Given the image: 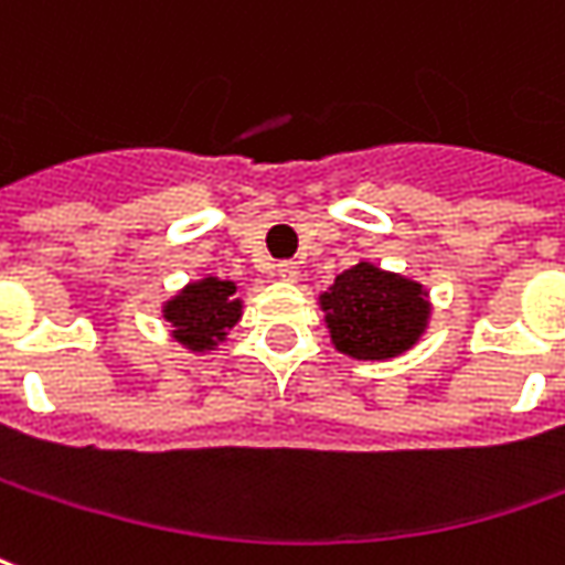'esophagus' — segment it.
Returning <instances> with one entry per match:
<instances>
[{"instance_id":"esophagus-1","label":"esophagus","mask_w":565,"mask_h":565,"mask_svg":"<svg viewBox=\"0 0 565 565\" xmlns=\"http://www.w3.org/2000/svg\"><path fill=\"white\" fill-rule=\"evenodd\" d=\"M278 278H281V281H299V263H294V259H284V263H278Z\"/></svg>"}]
</instances>
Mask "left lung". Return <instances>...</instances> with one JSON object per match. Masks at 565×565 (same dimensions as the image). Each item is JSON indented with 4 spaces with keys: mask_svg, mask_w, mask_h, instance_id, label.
<instances>
[{
    "mask_svg": "<svg viewBox=\"0 0 565 565\" xmlns=\"http://www.w3.org/2000/svg\"><path fill=\"white\" fill-rule=\"evenodd\" d=\"M318 306L339 354L354 361H392L413 349L431 321L425 284L361 259L330 284Z\"/></svg>",
    "mask_w": 565,
    "mask_h": 565,
    "instance_id": "8db88e82",
    "label": "left lung"
}]
</instances>
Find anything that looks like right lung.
Returning <instances> with one entry per match:
<instances>
[{
  "label": "right lung",
  "instance_id": "obj_1",
  "mask_svg": "<svg viewBox=\"0 0 565 565\" xmlns=\"http://www.w3.org/2000/svg\"><path fill=\"white\" fill-rule=\"evenodd\" d=\"M238 284L204 275L199 281H189L183 290L161 306L164 321L171 323V339L192 354H207L226 342L228 330L242 321L244 302L235 296Z\"/></svg>",
  "mask_w": 565,
  "mask_h": 565
}]
</instances>
